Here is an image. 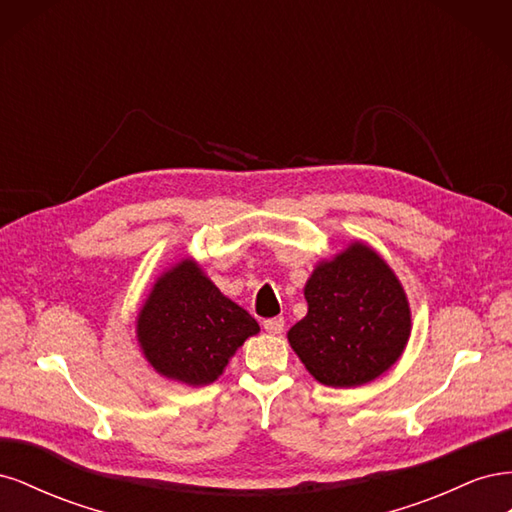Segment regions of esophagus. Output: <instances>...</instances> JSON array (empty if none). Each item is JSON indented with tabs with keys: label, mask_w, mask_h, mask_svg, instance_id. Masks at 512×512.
<instances>
[{
	"label": "esophagus",
	"mask_w": 512,
	"mask_h": 512,
	"mask_svg": "<svg viewBox=\"0 0 512 512\" xmlns=\"http://www.w3.org/2000/svg\"><path fill=\"white\" fill-rule=\"evenodd\" d=\"M262 327H265V331L271 335H280L284 331V318H269L262 322Z\"/></svg>",
	"instance_id": "esophagus-1"
}]
</instances>
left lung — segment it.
Here are the masks:
<instances>
[{
	"mask_svg": "<svg viewBox=\"0 0 512 512\" xmlns=\"http://www.w3.org/2000/svg\"><path fill=\"white\" fill-rule=\"evenodd\" d=\"M307 314L288 342L320 384L354 389L404 354L412 312L399 277L374 247L350 241L320 260L303 288Z\"/></svg>",
	"mask_w": 512,
	"mask_h": 512,
	"instance_id": "1",
	"label": "left lung"
}]
</instances>
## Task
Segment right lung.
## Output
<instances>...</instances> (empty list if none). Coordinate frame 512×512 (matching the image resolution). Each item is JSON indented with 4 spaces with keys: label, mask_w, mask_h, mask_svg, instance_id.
<instances>
[{
    "label": "right lung",
    "mask_w": 512,
    "mask_h": 512,
    "mask_svg": "<svg viewBox=\"0 0 512 512\" xmlns=\"http://www.w3.org/2000/svg\"><path fill=\"white\" fill-rule=\"evenodd\" d=\"M258 322L220 292L194 258L153 284L136 316V342L160 376L188 386L218 380Z\"/></svg>",
    "instance_id": "1"
}]
</instances>
